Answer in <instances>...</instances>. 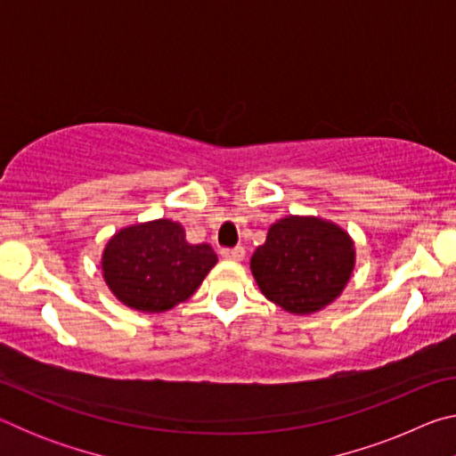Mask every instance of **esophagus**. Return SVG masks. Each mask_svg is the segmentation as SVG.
<instances>
[{"label":"esophagus","mask_w":456,"mask_h":456,"mask_svg":"<svg viewBox=\"0 0 456 456\" xmlns=\"http://www.w3.org/2000/svg\"><path fill=\"white\" fill-rule=\"evenodd\" d=\"M221 257L227 261H243L245 249L243 247H233V249H221Z\"/></svg>","instance_id":"esophagus-1"}]
</instances>
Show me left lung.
<instances>
[{
  "mask_svg": "<svg viewBox=\"0 0 456 456\" xmlns=\"http://www.w3.org/2000/svg\"><path fill=\"white\" fill-rule=\"evenodd\" d=\"M249 265L269 302L310 315L342 296L356 265V245L334 221L289 215L269 227Z\"/></svg>",
  "mask_w": 456,
  "mask_h": 456,
  "instance_id": "left-lung-1",
  "label": "left lung"
}]
</instances>
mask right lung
Returning a JSON list of instances; mask_svg holds the SVG:
<instances>
[{
  "instance_id": "add662e5",
  "label": "right lung",
  "mask_w": 456,
  "mask_h": 456,
  "mask_svg": "<svg viewBox=\"0 0 456 456\" xmlns=\"http://www.w3.org/2000/svg\"><path fill=\"white\" fill-rule=\"evenodd\" d=\"M209 243L192 245L173 219H152L117 231L102 251V277L120 304L163 314L199 289L217 264Z\"/></svg>"
}]
</instances>
